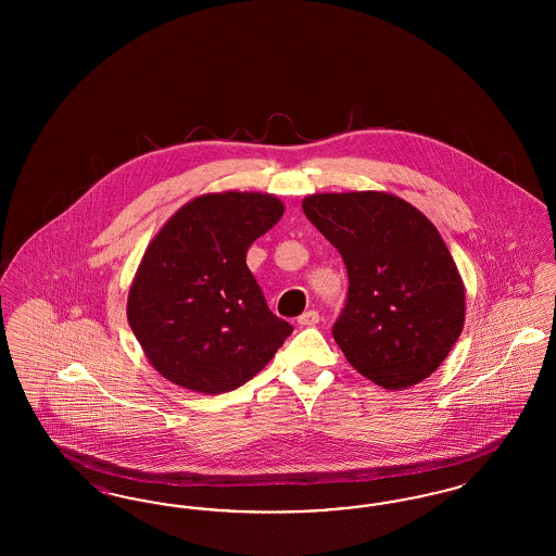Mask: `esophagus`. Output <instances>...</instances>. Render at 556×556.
<instances>
[{
	"instance_id": "34e87169",
	"label": "esophagus",
	"mask_w": 556,
	"mask_h": 556,
	"mask_svg": "<svg viewBox=\"0 0 556 556\" xmlns=\"http://www.w3.org/2000/svg\"><path fill=\"white\" fill-rule=\"evenodd\" d=\"M318 318L320 317H318L317 311H306L298 317V325L300 327H313V325H317Z\"/></svg>"
}]
</instances>
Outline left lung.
<instances>
[{
	"label": "left lung",
	"instance_id": "obj_1",
	"mask_svg": "<svg viewBox=\"0 0 556 556\" xmlns=\"http://www.w3.org/2000/svg\"><path fill=\"white\" fill-rule=\"evenodd\" d=\"M302 211L348 270L333 338L348 363L386 390L442 365L465 325V288L433 223L386 191L315 193Z\"/></svg>",
	"mask_w": 556,
	"mask_h": 556
}]
</instances>
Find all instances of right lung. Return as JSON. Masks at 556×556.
Listing matches in <instances>:
<instances>
[{
  "label": "right lung",
  "instance_id": "1",
  "mask_svg": "<svg viewBox=\"0 0 556 556\" xmlns=\"http://www.w3.org/2000/svg\"><path fill=\"white\" fill-rule=\"evenodd\" d=\"M270 193H206L175 212L135 273L127 318L152 367L200 394L231 392L293 331L245 265L248 248L283 216Z\"/></svg>",
  "mask_w": 556,
  "mask_h": 556
}]
</instances>
